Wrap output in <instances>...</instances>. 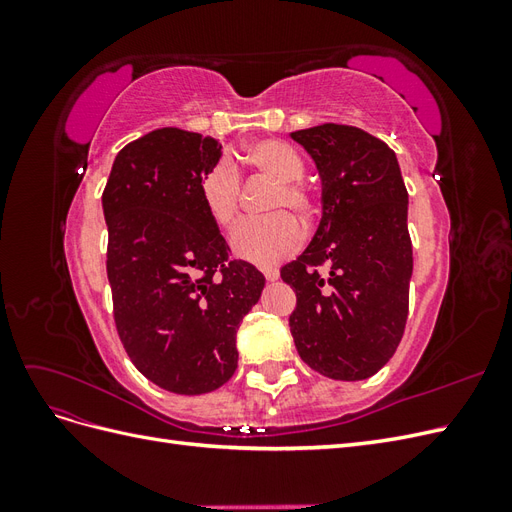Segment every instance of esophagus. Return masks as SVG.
Returning a JSON list of instances; mask_svg holds the SVG:
<instances>
[{"label":"esophagus","mask_w":512,"mask_h":512,"mask_svg":"<svg viewBox=\"0 0 512 512\" xmlns=\"http://www.w3.org/2000/svg\"><path fill=\"white\" fill-rule=\"evenodd\" d=\"M262 273H265V277H267V280L269 282H275L277 280V277H280V271H277V269H262Z\"/></svg>","instance_id":"34e87169"}]
</instances>
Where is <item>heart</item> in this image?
I'll return each mask as SVG.
<instances>
[{
	"mask_svg": "<svg viewBox=\"0 0 512 512\" xmlns=\"http://www.w3.org/2000/svg\"><path fill=\"white\" fill-rule=\"evenodd\" d=\"M241 158L258 173L277 181L269 211L280 213L239 224L232 235V247L243 260H250L254 265H273L290 254L303 237L297 218L282 209H292L301 220H309L316 213V200L312 190L301 181L305 164L290 145L275 138H260L243 149ZM200 196L211 220L222 228H230L239 218V170L228 160L215 162L200 181Z\"/></svg>",
	"mask_w": 512,
	"mask_h": 512,
	"instance_id": "heart-1",
	"label": "heart"
}]
</instances>
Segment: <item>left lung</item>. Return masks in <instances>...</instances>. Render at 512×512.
<instances>
[{
  "instance_id": "8db88e82",
  "label": "left lung",
  "mask_w": 512,
  "mask_h": 512,
  "mask_svg": "<svg viewBox=\"0 0 512 512\" xmlns=\"http://www.w3.org/2000/svg\"><path fill=\"white\" fill-rule=\"evenodd\" d=\"M290 136L322 183L316 235L282 267L297 292L290 333L318 374L365 380L389 363L406 327L408 190L395 151L361 128L324 123Z\"/></svg>"
}]
</instances>
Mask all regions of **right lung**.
Returning a JSON list of instances; mask_svg holds the SVG:
<instances>
[{
  "mask_svg": "<svg viewBox=\"0 0 512 512\" xmlns=\"http://www.w3.org/2000/svg\"><path fill=\"white\" fill-rule=\"evenodd\" d=\"M222 145L179 128L123 147L102 194L115 324L136 369L177 395L220 389L237 369V329L265 275L228 260L200 196Z\"/></svg>",
  "mask_w": 512,
  "mask_h": 512,
  "instance_id": "right-lung-1",
  "label": "right lung"
}]
</instances>
